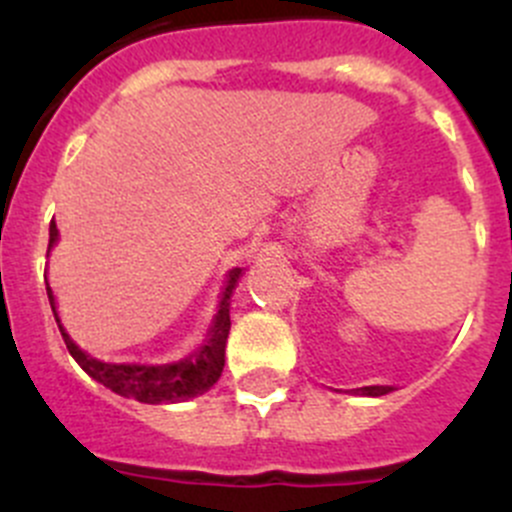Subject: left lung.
<instances>
[{
	"label": "left lung",
	"instance_id": "obj_1",
	"mask_svg": "<svg viewBox=\"0 0 512 512\" xmlns=\"http://www.w3.org/2000/svg\"><path fill=\"white\" fill-rule=\"evenodd\" d=\"M352 391L359 396H384V394H389V391H394V386L374 384V386H361V389H352Z\"/></svg>",
	"mask_w": 512,
	"mask_h": 512
}]
</instances>
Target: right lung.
Returning <instances> with one entry per match:
<instances>
[{"mask_svg":"<svg viewBox=\"0 0 512 512\" xmlns=\"http://www.w3.org/2000/svg\"><path fill=\"white\" fill-rule=\"evenodd\" d=\"M59 242V227L54 220L49 225V252ZM245 275V267H232L227 270L223 289H220V302L215 307L213 322H210L208 334H205L203 344H200L195 352H190L185 359L180 361H168V364H138V361H103L98 356L89 354L74 337L69 334V329L64 327L59 317V304H56L54 289L49 285V272L44 275L46 280V294H49L51 312H54L56 324H59V332L64 337L66 349L74 356L76 364L98 381L101 386L111 389L113 394L123 396V399L141 401V404H180V401L195 399V396H203L205 391H210L215 386V381L220 379L225 366V342L227 334H230V297L235 292L237 282Z\"/></svg>","mask_w":512,"mask_h":512,"instance_id":"obj_1","label":"right lung"}]
</instances>
